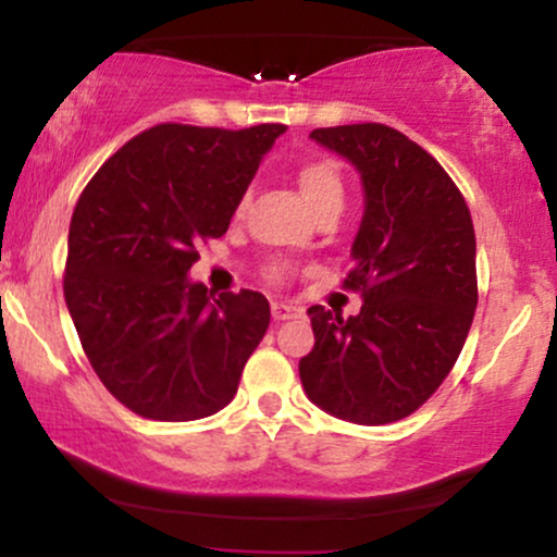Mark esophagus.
Here are the masks:
<instances>
[{
    "mask_svg": "<svg viewBox=\"0 0 557 557\" xmlns=\"http://www.w3.org/2000/svg\"><path fill=\"white\" fill-rule=\"evenodd\" d=\"M304 314V309L296 304H287V300H274L272 304V317L274 322H285V319H298Z\"/></svg>",
    "mask_w": 557,
    "mask_h": 557,
    "instance_id": "34e87169",
    "label": "esophagus"
}]
</instances>
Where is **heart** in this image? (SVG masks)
I'll return each instance as SVG.
<instances>
[{
	"instance_id": "heart-1",
	"label": "heart",
	"mask_w": 557,
	"mask_h": 557,
	"mask_svg": "<svg viewBox=\"0 0 557 557\" xmlns=\"http://www.w3.org/2000/svg\"><path fill=\"white\" fill-rule=\"evenodd\" d=\"M296 181L300 185V194L306 196V201H309V207L314 209V212H322V209L327 207L343 209L345 177L341 168H337V162H332V159H309V162H304L298 168ZM243 203H246V198H240L238 212L243 209ZM267 277H270L272 283H283L285 267L272 261V264L267 267Z\"/></svg>"
}]
</instances>
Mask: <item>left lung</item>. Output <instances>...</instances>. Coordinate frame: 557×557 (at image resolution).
<instances>
[{"label":"left lung","instance_id":"left-lung-1","mask_svg":"<svg viewBox=\"0 0 557 557\" xmlns=\"http://www.w3.org/2000/svg\"><path fill=\"white\" fill-rule=\"evenodd\" d=\"M317 144L363 181V220L345 290L356 317L311 306L314 348L298 363L311 403L354 424H389L432 398L476 309V238L466 198L432 154L380 123L317 127Z\"/></svg>","mask_w":557,"mask_h":557}]
</instances>
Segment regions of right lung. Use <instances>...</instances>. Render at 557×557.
<instances>
[{
	"instance_id": "right-lung-1",
	"label": "right lung",
	"mask_w": 557,
	"mask_h": 557,
	"mask_svg": "<svg viewBox=\"0 0 557 557\" xmlns=\"http://www.w3.org/2000/svg\"><path fill=\"white\" fill-rule=\"evenodd\" d=\"M285 125L164 123L101 164L75 203L65 300L96 376L154 421L212 417L238 393L270 327L261 293L190 283L201 243L222 238Z\"/></svg>"
}]
</instances>
